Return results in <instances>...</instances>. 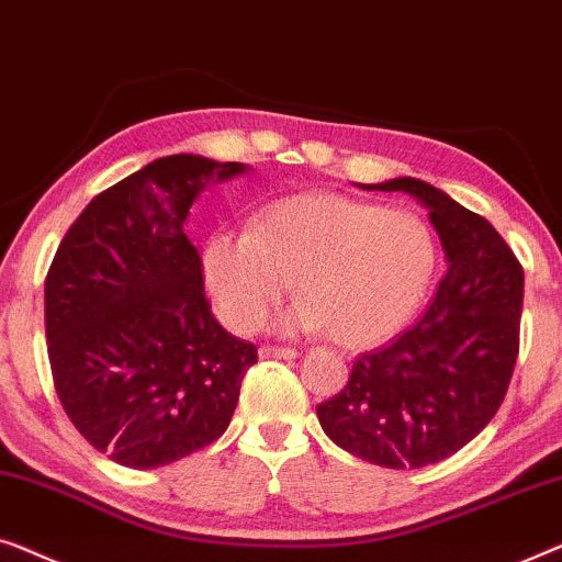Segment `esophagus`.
Here are the masks:
<instances>
[{
  "label": "esophagus",
  "instance_id": "1",
  "mask_svg": "<svg viewBox=\"0 0 562 562\" xmlns=\"http://www.w3.org/2000/svg\"><path fill=\"white\" fill-rule=\"evenodd\" d=\"M259 357L262 359H295L297 351L282 349V346H262V349H259Z\"/></svg>",
  "mask_w": 562,
  "mask_h": 562
}]
</instances>
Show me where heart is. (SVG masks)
<instances>
[{
	"instance_id": "b5f03b06",
	"label": "heart",
	"mask_w": 562,
	"mask_h": 562,
	"mask_svg": "<svg viewBox=\"0 0 562 562\" xmlns=\"http://www.w3.org/2000/svg\"><path fill=\"white\" fill-rule=\"evenodd\" d=\"M438 262L436 236L413 211L307 193L267 205L251 232L213 234L205 290L228 328H262L284 292L303 297L284 328L326 330L346 349L392 338L423 303Z\"/></svg>"
}]
</instances>
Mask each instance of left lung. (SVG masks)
Here are the masks:
<instances>
[{"label":"left lung","mask_w":562,"mask_h":562,"mask_svg":"<svg viewBox=\"0 0 562 562\" xmlns=\"http://www.w3.org/2000/svg\"><path fill=\"white\" fill-rule=\"evenodd\" d=\"M361 188L420 201L448 267L420 323L353 361L344 390L315 413L351 456L423 469L461 450L499 409L519 351L525 272L499 232L440 188L417 178Z\"/></svg>","instance_id":"obj_1"}]
</instances>
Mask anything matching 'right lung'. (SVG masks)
Listing matches in <instances>:
<instances>
[{"instance_id":"1","label":"right lung","mask_w":562,"mask_h":562,"mask_svg":"<svg viewBox=\"0 0 562 562\" xmlns=\"http://www.w3.org/2000/svg\"><path fill=\"white\" fill-rule=\"evenodd\" d=\"M249 165L170 155L99 193L45 280L55 392L76 430L126 469L176 463L224 436L257 346L213 318L183 226L209 186Z\"/></svg>"}]
</instances>
